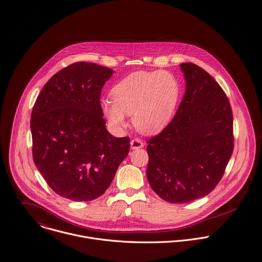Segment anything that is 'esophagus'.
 Listing matches in <instances>:
<instances>
[{
	"instance_id": "esophagus-1",
	"label": "esophagus",
	"mask_w": 262,
	"mask_h": 262,
	"mask_svg": "<svg viewBox=\"0 0 262 262\" xmlns=\"http://www.w3.org/2000/svg\"><path fill=\"white\" fill-rule=\"evenodd\" d=\"M144 147V143L142 140L138 139V138H135L130 141V148L132 149H139V148H142Z\"/></svg>"
}]
</instances>
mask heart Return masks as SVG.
Here are the masks:
<instances>
[{
  "label": "heart",
  "mask_w": 262,
  "mask_h": 262,
  "mask_svg": "<svg viewBox=\"0 0 262 262\" xmlns=\"http://www.w3.org/2000/svg\"><path fill=\"white\" fill-rule=\"evenodd\" d=\"M180 96L177 78L169 72L138 71L117 82L112 100H103L101 108L110 124L125 127L126 115H133L136 128L147 135L160 132L169 122Z\"/></svg>",
  "instance_id": "1"
}]
</instances>
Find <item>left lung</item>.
Masks as SVG:
<instances>
[{
  "instance_id": "left-lung-1",
  "label": "left lung",
  "mask_w": 262,
  "mask_h": 262,
  "mask_svg": "<svg viewBox=\"0 0 262 262\" xmlns=\"http://www.w3.org/2000/svg\"><path fill=\"white\" fill-rule=\"evenodd\" d=\"M180 67L186 81L182 102L162 132L147 141L148 182L172 204L209 194L233 151L232 111L221 86L194 63Z\"/></svg>"
}]
</instances>
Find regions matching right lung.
Wrapping results in <instances>:
<instances>
[{
  "label": "right lung",
  "mask_w": 262,
  "mask_h": 262,
  "mask_svg": "<svg viewBox=\"0 0 262 262\" xmlns=\"http://www.w3.org/2000/svg\"><path fill=\"white\" fill-rule=\"evenodd\" d=\"M113 70L72 63L43 86L32 111L33 159L49 187L76 202L93 201L109 188L129 152V138L106 128L101 93Z\"/></svg>",
  "instance_id": "1"
}]
</instances>
